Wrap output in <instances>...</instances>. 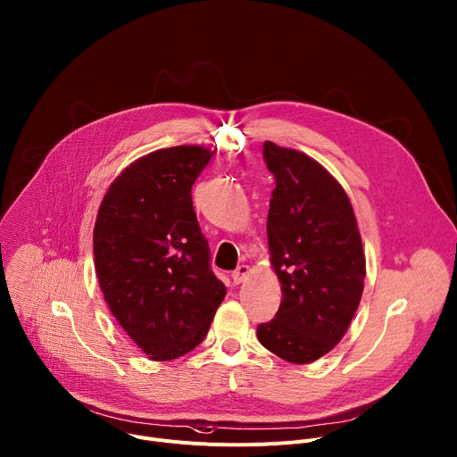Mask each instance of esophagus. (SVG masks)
Listing matches in <instances>:
<instances>
[{
  "label": "esophagus",
  "mask_w": 457,
  "mask_h": 457,
  "mask_svg": "<svg viewBox=\"0 0 457 457\" xmlns=\"http://www.w3.org/2000/svg\"><path fill=\"white\" fill-rule=\"evenodd\" d=\"M250 275V266H245V264H240L233 273H231V278H233V282L235 284H240V282H244L245 280V277Z\"/></svg>",
  "instance_id": "1"
}]
</instances>
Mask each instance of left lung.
Here are the masks:
<instances>
[{
  "instance_id": "obj_1",
  "label": "left lung",
  "mask_w": 457,
  "mask_h": 457,
  "mask_svg": "<svg viewBox=\"0 0 457 457\" xmlns=\"http://www.w3.org/2000/svg\"><path fill=\"white\" fill-rule=\"evenodd\" d=\"M275 177L268 245L282 303L257 328L264 348L308 364L345 337L361 303L366 261L346 191L308 154L264 142Z\"/></svg>"
}]
</instances>
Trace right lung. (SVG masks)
Listing matches in <instances>:
<instances>
[{
  "label": "right lung",
  "mask_w": 457,
  "mask_h": 457,
  "mask_svg": "<svg viewBox=\"0 0 457 457\" xmlns=\"http://www.w3.org/2000/svg\"><path fill=\"white\" fill-rule=\"evenodd\" d=\"M212 156L200 145H177L138 158L114 179L96 215L93 250L104 299L153 361L198 346L226 297L191 198Z\"/></svg>",
  "instance_id": "add662e5"
}]
</instances>
